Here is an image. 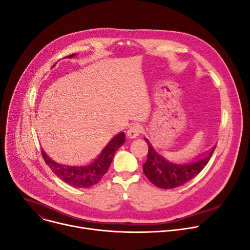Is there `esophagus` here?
I'll use <instances>...</instances> for the list:
<instances>
[{"label": "esophagus", "mask_w": 250, "mask_h": 250, "mask_svg": "<svg viewBox=\"0 0 250 250\" xmlns=\"http://www.w3.org/2000/svg\"><path fill=\"white\" fill-rule=\"evenodd\" d=\"M142 130H143L142 126L137 125V124L133 125V126H131V127L129 128V130L127 131V136H128L130 139L136 138V137H138V136L140 135Z\"/></svg>", "instance_id": "34e87169"}]
</instances>
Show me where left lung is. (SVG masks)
<instances>
[{
    "mask_svg": "<svg viewBox=\"0 0 250 250\" xmlns=\"http://www.w3.org/2000/svg\"><path fill=\"white\" fill-rule=\"evenodd\" d=\"M145 141L148 144V156L143 165V172L151 183L162 189L176 188L194 178L206 166L215 149L214 146L199 160L176 164L162 157L147 138H145Z\"/></svg>",
    "mask_w": 250,
    "mask_h": 250,
    "instance_id": "obj_1",
    "label": "left lung"
}]
</instances>
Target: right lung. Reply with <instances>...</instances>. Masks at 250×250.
<instances>
[{
  "label": "right lung",
  "mask_w": 250,
  "mask_h": 250,
  "mask_svg": "<svg viewBox=\"0 0 250 250\" xmlns=\"http://www.w3.org/2000/svg\"><path fill=\"white\" fill-rule=\"evenodd\" d=\"M75 56L76 54H72L67 56V58H72ZM124 142L125 134L121 132L110 140L98 158H96L91 164L84 166H69L57 163L47 156L44 150H42V156L51 170L65 183L76 188H89L97 184L106 174L115 152L124 144Z\"/></svg>",
  "instance_id": "right-lung-1"
}]
</instances>
